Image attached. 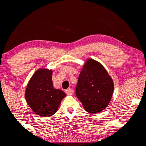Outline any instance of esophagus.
Listing matches in <instances>:
<instances>
[{
    "instance_id": "34e87169",
    "label": "esophagus",
    "mask_w": 146,
    "mask_h": 146,
    "mask_svg": "<svg viewBox=\"0 0 146 146\" xmlns=\"http://www.w3.org/2000/svg\"><path fill=\"white\" fill-rule=\"evenodd\" d=\"M65 93H66V94L68 95H73V90L71 89V88H69V89H66V90H65Z\"/></svg>"
}]
</instances>
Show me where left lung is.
Listing matches in <instances>:
<instances>
[{
	"label": "left lung",
	"instance_id": "8db88e82",
	"mask_svg": "<svg viewBox=\"0 0 146 146\" xmlns=\"http://www.w3.org/2000/svg\"><path fill=\"white\" fill-rule=\"evenodd\" d=\"M114 90L113 80L101 64L87 60L78 78L75 94L84 108L90 113L104 110L111 100Z\"/></svg>",
	"mask_w": 146,
	"mask_h": 146
}]
</instances>
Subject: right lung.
Instances as JSON below:
<instances>
[{
  "label": "right lung",
  "mask_w": 146,
  "mask_h": 146,
  "mask_svg": "<svg viewBox=\"0 0 146 146\" xmlns=\"http://www.w3.org/2000/svg\"><path fill=\"white\" fill-rule=\"evenodd\" d=\"M51 74V70L37 71L25 91L28 105L35 113L42 117H49L56 113L62 99L66 95L62 90L53 88Z\"/></svg>",
  "instance_id": "obj_1"
}]
</instances>
